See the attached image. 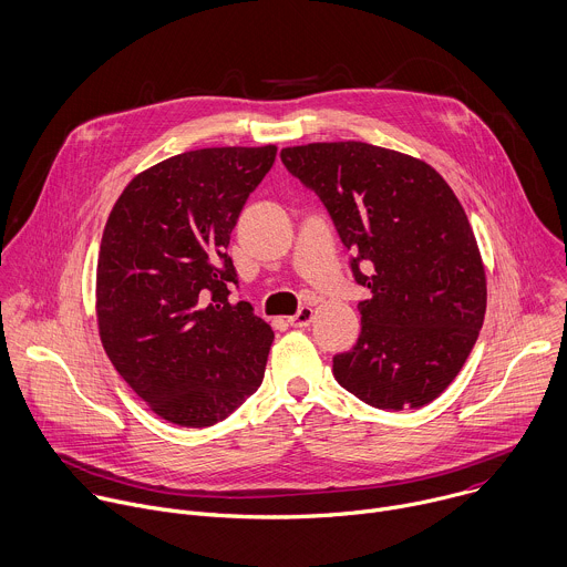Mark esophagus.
Instances as JSON below:
<instances>
[{
	"mask_svg": "<svg viewBox=\"0 0 567 567\" xmlns=\"http://www.w3.org/2000/svg\"><path fill=\"white\" fill-rule=\"evenodd\" d=\"M313 320V309L311 307H300L296 316L289 318L291 327H309V322Z\"/></svg>",
	"mask_w": 567,
	"mask_h": 567,
	"instance_id": "34e87169",
	"label": "esophagus"
}]
</instances>
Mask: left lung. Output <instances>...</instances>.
I'll list each match as a JSON object with an SVG mask.
<instances>
[{"label": "left lung", "mask_w": 567, "mask_h": 567, "mask_svg": "<svg viewBox=\"0 0 567 567\" xmlns=\"http://www.w3.org/2000/svg\"><path fill=\"white\" fill-rule=\"evenodd\" d=\"M280 157L322 200L353 251L355 282L371 291L358 302V342L333 355L336 381L379 410L432 403L463 369L487 305L481 251L450 184L419 157L353 140Z\"/></svg>", "instance_id": "obj_1"}]
</instances>
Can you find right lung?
<instances>
[{
	"label": "right lung",
	"instance_id": "right-lung-1",
	"mask_svg": "<svg viewBox=\"0 0 567 567\" xmlns=\"http://www.w3.org/2000/svg\"><path fill=\"white\" fill-rule=\"evenodd\" d=\"M276 146H214L137 173L100 245L95 311L102 347L128 388L164 421L209 427L265 375L271 327L238 285L231 231Z\"/></svg>",
	"mask_w": 567,
	"mask_h": 567
}]
</instances>
